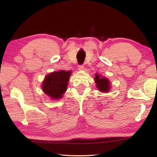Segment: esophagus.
I'll use <instances>...</instances> for the list:
<instances>
[{
  "instance_id": "34e87169",
  "label": "esophagus",
  "mask_w": 157,
  "mask_h": 157,
  "mask_svg": "<svg viewBox=\"0 0 157 157\" xmlns=\"http://www.w3.org/2000/svg\"><path fill=\"white\" fill-rule=\"evenodd\" d=\"M84 66L83 65H78V69L79 71H82V70H83V69H84Z\"/></svg>"
}]
</instances>
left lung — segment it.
<instances>
[{
    "mask_svg": "<svg viewBox=\"0 0 157 157\" xmlns=\"http://www.w3.org/2000/svg\"><path fill=\"white\" fill-rule=\"evenodd\" d=\"M95 82H96V86L99 91L103 92H107L110 89L109 80L105 77L96 74L95 76Z\"/></svg>",
    "mask_w": 157,
    "mask_h": 157,
    "instance_id": "obj_1",
    "label": "left lung"
}]
</instances>
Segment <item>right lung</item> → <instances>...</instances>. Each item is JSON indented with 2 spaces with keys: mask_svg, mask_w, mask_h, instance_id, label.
<instances>
[{
  "mask_svg": "<svg viewBox=\"0 0 157 157\" xmlns=\"http://www.w3.org/2000/svg\"><path fill=\"white\" fill-rule=\"evenodd\" d=\"M70 74V71L61 70L47 75L42 83V90L54 99L61 98L67 90Z\"/></svg>",
  "mask_w": 157,
  "mask_h": 157,
  "instance_id": "right-lung-1",
  "label": "right lung"
}]
</instances>
